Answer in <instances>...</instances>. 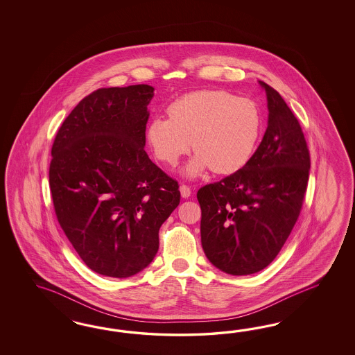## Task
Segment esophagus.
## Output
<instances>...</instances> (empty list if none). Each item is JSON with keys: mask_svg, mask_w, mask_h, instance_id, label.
I'll use <instances>...</instances> for the list:
<instances>
[{"mask_svg": "<svg viewBox=\"0 0 355 355\" xmlns=\"http://www.w3.org/2000/svg\"><path fill=\"white\" fill-rule=\"evenodd\" d=\"M180 191H181L182 198H189L191 195V189L187 184H181L180 186Z\"/></svg>", "mask_w": 355, "mask_h": 355, "instance_id": "1", "label": "esophagus"}]
</instances>
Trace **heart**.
Returning <instances> with one entry per match:
<instances>
[{
  "mask_svg": "<svg viewBox=\"0 0 355 355\" xmlns=\"http://www.w3.org/2000/svg\"><path fill=\"white\" fill-rule=\"evenodd\" d=\"M166 119H153L147 138L157 160L177 165L193 148L196 155L186 173L207 169L230 174L243 168L257 148L261 119L257 104L221 89H203L174 100Z\"/></svg>",
  "mask_w": 355,
  "mask_h": 355,
  "instance_id": "b5f03b06",
  "label": "heart"
}]
</instances>
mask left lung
<instances>
[{
	"label": "left lung",
	"instance_id": "left-lung-1",
	"mask_svg": "<svg viewBox=\"0 0 355 355\" xmlns=\"http://www.w3.org/2000/svg\"><path fill=\"white\" fill-rule=\"evenodd\" d=\"M259 83L269 114L258 150L242 169L196 193L205 257L234 276L257 273L277 257L301 214L311 165L298 119L275 88Z\"/></svg>",
	"mask_w": 355,
	"mask_h": 355
}]
</instances>
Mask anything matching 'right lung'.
Wrapping results in <instances>:
<instances>
[{
  "mask_svg": "<svg viewBox=\"0 0 355 355\" xmlns=\"http://www.w3.org/2000/svg\"><path fill=\"white\" fill-rule=\"evenodd\" d=\"M153 87L98 88L58 130L49 165L54 212L87 267L125 279L159 250V229L180 205L175 180L150 162L147 105Z\"/></svg>",
  "mask_w": 355,
  "mask_h": 355,
  "instance_id": "obj_1",
  "label": "right lung"
}]
</instances>
